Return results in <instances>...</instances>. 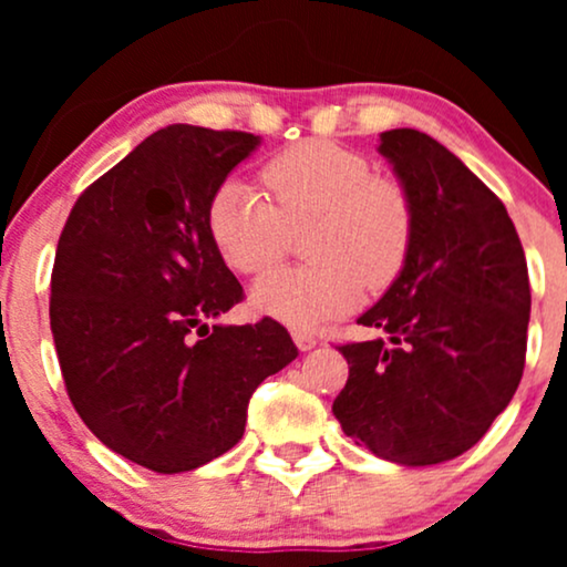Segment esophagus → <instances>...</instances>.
<instances>
[{
	"mask_svg": "<svg viewBox=\"0 0 567 567\" xmlns=\"http://www.w3.org/2000/svg\"><path fill=\"white\" fill-rule=\"evenodd\" d=\"M292 341H296V347L301 351L315 349L317 343H320V341H317V336L309 333V330H292Z\"/></svg>",
	"mask_w": 567,
	"mask_h": 567,
	"instance_id": "esophagus-1",
	"label": "esophagus"
}]
</instances>
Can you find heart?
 I'll return each mask as SVG.
<instances>
[{"label":"heart","instance_id":"1","mask_svg":"<svg viewBox=\"0 0 567 567\" xmlns=\"http://www.w3.org/2000/svg\"><path fill=\"white\" fill-rule=\"evenodd\" d=\"M271 203L247 181L229 178L207 205V229L239 275H264L306 234L309 266L279 269L250 290L256 315L306 330L360 301L362 285L383 290L413 247V199L400 181L373 175L370 162L330 141H303L264 167Z\"/></svg>","mask_w":567,"mask_h":567}]
</instances>
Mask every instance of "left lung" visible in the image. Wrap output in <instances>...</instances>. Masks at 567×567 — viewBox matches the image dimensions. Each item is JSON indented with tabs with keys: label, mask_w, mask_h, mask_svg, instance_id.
Returning a JSON list of instances; mask_svg holds the SVG:
<instances>
[{
	"label": "left lung",
	"mask_w": 567,
	"mask_h": 567,
	"mask_svg": "<svg viewBox=\"0 0 567 567\" xmlns=\"http://www.w3.org/2000/svg\"><path fill=\"white\" fill-rule=\"evenodd\" d=\"M379 154L413 199L402 275L360 317L386 338L338 347L343 434L383 461L432 466L483 440L525 368L530 282L504 202L419 130L381 133Z\"/></svg>",
	"instance_id": "obj_1"
}]
</instances>
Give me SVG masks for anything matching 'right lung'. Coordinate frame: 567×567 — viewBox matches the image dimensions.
<instances>
[{
    "label": "right lung",
    "instance_id": "right-lung-1",
    "mask_svg": "<svg viewBox=\"0 0 567 567\" xmlns=\"http://www.w3.org/2000/svg\"><path fill=\"white\" fill-rule=\"evenodd\" d=\"M258 146L234 130L162 127L76 199L58 239L50 328L71 405L152 472L231 451L258 383L298 357L269 317L207 328L243 301L207 205Z\"/></svg>",
    "mask_w": 567,
    "mask_h": 567
}]
</instances>
